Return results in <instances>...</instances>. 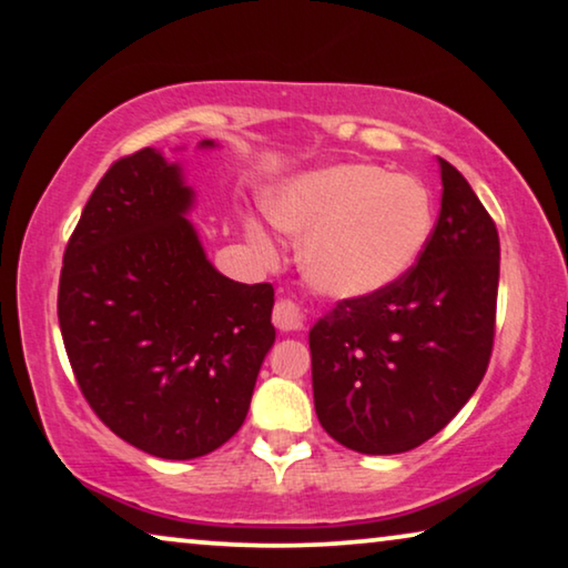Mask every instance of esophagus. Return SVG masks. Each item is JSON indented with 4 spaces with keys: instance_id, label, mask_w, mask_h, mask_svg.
<instances>
[{
    "instance_id": "34e87169",
    "label": "esophagus",
    "mask_w": 568,
    "mask_h": 568,
    "mask_svg": "<svg viewBox=\"0 0 568 568\" xmlns=\"http://www.w3.org/2000/svg\"><path fill=\"white\" fill-rule=\"evenodd\" d=\"M274 325L284 333L300 331V327H302L300 304L292 302V300H278L276 307H274Z\"/></svg>"
}]
</instances>
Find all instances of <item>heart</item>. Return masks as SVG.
<instances>
[{
	"mask_svg": "<svg viewBox=\"0 0 568 568\" xmlns=\"http://www.w3.org/2000/svg\"><path fill=\"white\" fill-rule=\"evenodd\" d=\"M268 217L304 237L300 264L317 292L338 300L368 297L399 282L427 248L435 227L430 192L413 176L374 163H335L284 184L271 196ZM264 256L274 243L248 223Z\"/></svg>",
	"mask_w": 568,
	"mask_h": 568,
	"instance_id": "1",
	"label": "heart"
}]
</instances>
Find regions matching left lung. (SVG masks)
<instances>
[{"label": "left lung", "mask_w": 568, "mask_h": 568, "mask_svg": "<svg viewBox=\"0 0 568 568\" xmlns=\"http://www.w3.org/2000/svg\"><path fill=\"white\" fill-rule=\"evenodd\" d=\"M440 163V215L420 261L310 331L325 433L368 456L405 454L454 420L495 345L499 235L466 179Z\"/></svg>", "instance_id": "1"}]
</instances>
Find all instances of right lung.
Segmentation results:
<instances>
[{
    "instance_id": "1",
    "label": "right lung",
    "mask_w": 568,
    "mask_h": 568,
    "mask_svg": "<svg viewBox=\"0 0 568 568\" xmlns=\"http://www.w3.org/2000/svg\"><path fill=\"white\" fill-rule=\"evenodd\" d=\"M192 204L182 169L153 148L114 161L69 237L59 284L63 345L89 407L171 462L241 430L276 338L274 286L220 274L184 217Z\"/></svg>"
}]
</instances>
